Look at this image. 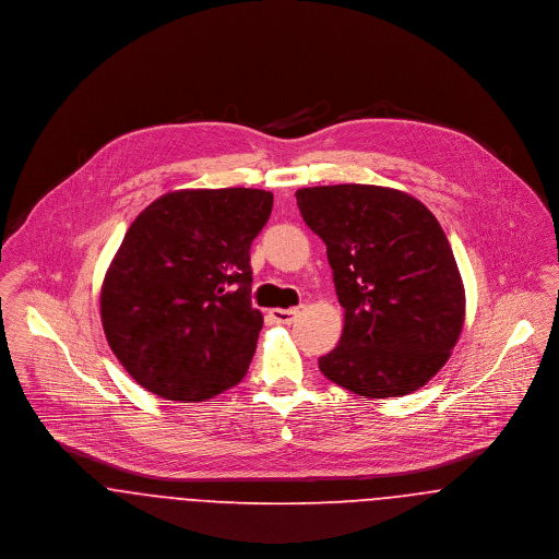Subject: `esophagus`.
<instances>
[{
  "label": "esophagus",
  "instance_id": "1",
  "mask_svg": "<svg viewBox=\"0 0 559 559\" xmlns=\"http://www.w3.org/2000/svg\"><path fill=\"white\" fill-rule=\"evenodd\" d=\"M298 314V309H272L270 310V317L276 321V323H292Z\"/></svg>",
  "mask_w": 559,
  "mask_h": 559
}]
</instances>
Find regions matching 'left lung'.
Instances as JSON below:
<instances>
[{
	"label": "left lung",
	"instance_id": "1",
	"mask_svg": "<svg viewBox=\"0 0 559 559\" xmlns=\"http://www.w3.org/2000/svg\"><path fill=\"white\" fill-rule=\"evenodd\" d=\"M296 199L325 245L345 309L321 372L367 399L423 388L465 321L463 281L437 218L412 194L371 185L300 188Z\"/></svg>",
	"mask_w": 559,
	"mask_h": 559
}]
</instances>
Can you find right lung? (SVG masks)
<instances>
[{
    "instance_id": "obj_1",
    "label": "right lung",
    "mask_w": 559,
    "mask_h": 559,
    "mask_svg": "<svg viewBox=\"0 0 559 559\" xmlns=\"http://www.w3.org/2000/svg\"><path fill=\"white\" fill-rule=\"evenodd\" d=\"M272 192H167L128 227L100 292L109 347L130 377L167 401H205L240 383L263 314L250 305V245Z\"/></svg>"
}]
</instances>
